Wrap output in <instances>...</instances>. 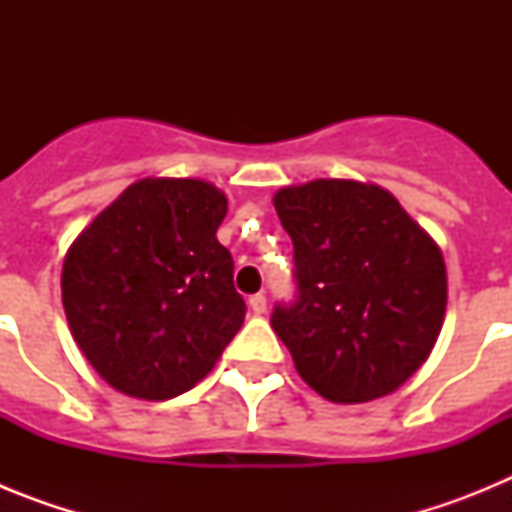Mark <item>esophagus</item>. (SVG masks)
<instances>
[{
	"label": "esophagus",
	"mask_w": 512,
	"mask_h": 512,
	"mask_svg": "<svg viewBox=\"0 0 512 512\" xmlns=\"http://www.w3.org/2000/svg\"><path fill=\"white\" fill-rule=\"evenodd\" d=\"M248 305H251V310L256 312V315H264V312H266V297L264 295H253L251 300H248Z\"/></svg>",
	"instance_id": "esophagus-1"
}]
</instances>
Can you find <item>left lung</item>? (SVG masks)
<instances>
[{
    "label": "left lung",
    "mask_w": 512,
    "mask_h": 512,
    "mask_svg": "<svg viewBox=\"0 0 512 512\" xmlns=\"http://www.w3.org/2000/svg\"><path fill=\"white\" fill-rule=\"evenodd\" d=\"M300 300L271 325L312 390L338 405L392 395L431 356L446 318V261L397 197L356 179L282 187Z\"/></svg>",
    "instance_id": "8db88e82"
}]
</instances>
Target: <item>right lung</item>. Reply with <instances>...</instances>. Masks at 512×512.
<instances>
[{
    "label": "right lung",
    "mask_w": 512,
    "mask_h": 512,
    "mask_svg": "<svg viewBox=\"0 0 512 512\" xmlns=\"http://www.w3.org/2000/svg\"><path fill=\"white\" fill-rule=\"evenodd\" d=\"M228 197L205 179L146 176L66 251L61 300L94 372L138 400H171L215 369L246 318L217 241Z\"/></svg>",
    "instance_id": "obj_1"
}]
</instances>
